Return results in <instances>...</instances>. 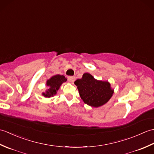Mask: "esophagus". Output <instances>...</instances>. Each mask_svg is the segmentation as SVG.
Listing matches in <instances>:
<instances>
[{
  "label": "esophagus",
  "mask_w": 154,
  "mask_h": 154,
  "mask_svg": "<svg viewBox=\"0 0 154 154\" xmlns=\"http://www.w3.org/2000/svg\"><path fill=\"white\" fill-rule=\"evenodd\" d=\"M75 77H73V76L68 77V81H69V82H71V83H73V81H75Z\"/></svg>",
  "instance_id": "obj_1"
}]
</instances>
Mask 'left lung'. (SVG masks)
<instances>
[{"label":"left lung","instance_id":"1","mask_svg":"<svg viewBox=\"0 0 154 154\" xmlns=\"http://www.w3.org/2000/svg\"><path fill=\"white\" fill-rule=\"evenodd\" d=\"M74 83L83 102L93 107L106 104L114 93L109 82L97 80L88 73H84L82 78L77 79Z\"/></svg>","mask_w":154,"mask_h":154}]
</instances>
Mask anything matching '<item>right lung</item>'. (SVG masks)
<instances>
[{
	"mask_svg": "<svg viewBox=\"0 0 154 154\" xmlns=\"http://www.w3.org/2000/svg\"><path fill=\"white\" fill-rule=\"evenodd\" d=\"M66 81V77H65L63 75H56L51 77L50 79L47 81L46 85L48 89L45 93H42V95L48 98L54 97L55 94H56L57 91L60 89L61 84Z\"/></svg>",
	"mask_w": 154,
	"mask_h": 154,
	"instance_id": "obj_1",
	"label": "right lung"
}]
</instances>
